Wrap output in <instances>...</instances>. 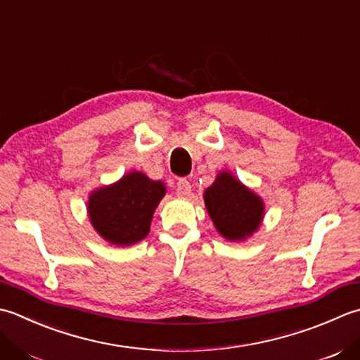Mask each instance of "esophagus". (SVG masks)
<instances>
[{
    "label": "esophagus",
    "instance_id": "1",
    "mask_svg": "<svg viewBox=\"0 0 360 360\" xmlns=\"http://www.w3.org/2000/svg\"><path fill=\"white\" fill-rule=\"evenodd\" d=\"M192 193V186H190V182L186 179H181L178 182V186H176V195L181 196V198H187Z\"/></svg>",
    "mask_w": 360,
    "mask_h": 360
}]
</instances>
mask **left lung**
Listing matches in <instances>:
<instances>
[{
	"mask_svg": "<svg viewBox=\"0 0 360 360\" xmlns=\"http://www.w3.org/2000/svg\"><path fill=\"white\" fill-rule=\"evenodd\" d=\"M204 204L217 231L232 242L256 232L264 218V201L229 172H220L204 192Z\"/></svg>",
	"mask_w": 360,
	"mask_h": 360,
	"instance_id": "1",
	"label": "left lung"
}]
</instances>
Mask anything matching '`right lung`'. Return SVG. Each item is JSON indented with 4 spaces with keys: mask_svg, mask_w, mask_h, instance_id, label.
Here are the masks:
<instances>
[{
    "mask_svg": "<svg viewBox=\"0 0 360 360\" xmlns=\"http://www.w3.org/2000/svg\"><path fill=\"white\" fill-rule=\"evenodd\" d=\"M164 195V182L131 172L115 184L90 193L87 210L91 226L112 245L137 243L150 232L153 214Z\"/></svg>",
    "mask_w": 360,
    "mask_h": 360,
    "instance_id": "1",
    "label": "right lung"
}]
</instances>
